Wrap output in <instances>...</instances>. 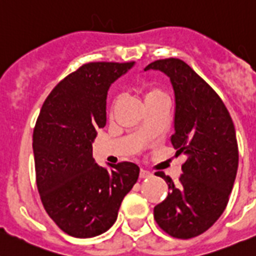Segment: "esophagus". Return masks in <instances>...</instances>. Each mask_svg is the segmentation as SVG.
I'll use <instances>...</instances> for the list:
<instances>
[{
	"instance_id": "obj_1",
	"label": "esophagus",
	"mask_w": 256,
	"mask_h": 256,
	"mask_svg": "<svg viewBox=\"0 0 256 256\" xmlns=\"http://www.w3.org/2000/svg\"><path fill=\"white\" fill-rule=\"evenodd\" d=\"M150 176H152V173H150V172L145 170V169H142V170H140V178L142 179L150 178Z\"/></svg>"
}]
</instances>
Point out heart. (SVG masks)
I'll return each instance as SVG.
<instances>
[{
  "mask_svg": "<svg viewBox=\"0 0 256 256\" xmlns=\"http://www.w3.org/2000/svg\"><path fill=\"white\" fill-rule=\"evenodd\" d=\"M139 90L142 94V97H144L145 104L155 101V100L160 98V97H166L164 93L162 92V90H159L156 86L152 84V83H144V84L140 86Z\"/></svg>",
  "mask_w": 256,
  "mask_h": 256,
  "instance_id": "1",
  "label": "heart"
}]
</instances>
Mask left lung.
<instances>
[{
	"label": "left lung",
	"instance_id": "8db88e82",
	"mask_svg": "<svg viewBox=\"0 0 256 256\" xmlns=\"http://www.w3.org/2000/svg\"><path fill=\"white\" fill-rule=\"evenodd\" d=\"M160 70L174 90L176 155L186 154L180 183L158 172L169 188L154 207L156 224L176 238H190L208 230L225 211L235 183L238 150L235 126L217 93L180 59L150 63L144 70Z\"/></svg>",
	"mask_w": 256,
	"mask_h": 256
}]
</instances>
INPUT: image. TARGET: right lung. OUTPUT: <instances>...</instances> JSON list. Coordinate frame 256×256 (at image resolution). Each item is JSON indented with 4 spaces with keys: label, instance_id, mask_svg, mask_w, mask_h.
Segmentation results:
<instances>
[{
    "label": "right lung",
    "instance_id": "right-lung-1",
    "mask_svg": "<svg viewBox=\"0 0 256 256\" xmlns=\"http://www.w3.org/2000/svg\"><path fill=\"white\" fill-rule=\"evenodd\" d=\"M134 64H84L56 84L38 117L32 136L38 190L48 214L73 238L106 232L139 178L136 164L106 168L92 156L97 130L106 125L107 92Z\"/></svg>",
    "mask_w": 256,
    "mask_h": 256
}]
</instances>
